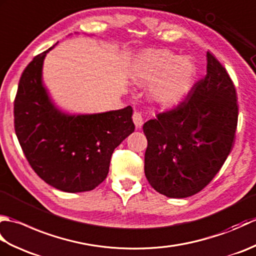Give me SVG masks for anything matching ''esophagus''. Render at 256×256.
<instances>
[{
  "label": "esophagus",
  "instance_id": "esophagus-1",
  "mask_svg": "<svg viewBox=\"0 0 256 256\" xmlns=\"http://www.w3.org/2000/svg\"><path fill=\"white\" fill-rule=\"evenodd\" d=\"M132 118H133V122L135 124V126H136V128H140V126H142L143 123H144L142 113L138 112V111H135L133 113V116Z\"/></svg>",
  "mask_w": 256,
  "mask_h": 256
}]
</instances>
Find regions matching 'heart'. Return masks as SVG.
I'll use <instances>...</instances> for the list:
<instances>
[{"label":"heart","mask_w":256,"mask_h":256,"mask_svg":"<svg viewBox=\"0 0 256 256\" xmlns=\"http://www.w3.org/2000/svg\"><path fill=\"white\" fill-rule=\"evenodd\" d=\"M194 66L188 58L166 50L148 52L140 58L133 80L140 84H156L153 96L162 106L178 104L192 86Z\"/></svg>","instance_id":"1"}]
</instances>
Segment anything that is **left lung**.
<instances>
[{
    "mask_svg": "<svg viewBox=\"0 0 256 256\" xmlns=\"http://www.w3.org/2000/svg\"><path fill=\"white\" fill-rule=\"evenodd\" d=\"M236 86L206 52V74L177 106L143 125L145 176L156 192L186 198L202 190L224 164L238 125Z\"/></svg>",
    "mask_w": 256,
    "mask_h": 256,
    "instance_id": "8db88e82",
    "label": "left lung"
}]
</instances>
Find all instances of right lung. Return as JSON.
Segmentation results:
<instances>
[{"mask_svg": "<svg viewBox=\"0 0 256 256\" xmlns=\"http://www.w3.org/2000/svg\"><path fill=\"white\" fill-rule=\"evenodd\" d=\"M27 64L14 100L16 136L42 180L66 192H90L104 180L113 150L134 132L133 110L69 116L52 104L42 86L46 54Z\"/></svg>", "mask_w": 256, "mask_h": 256, "instance_id": "right-lung-1", "label": "right lung"}]
</instances>
